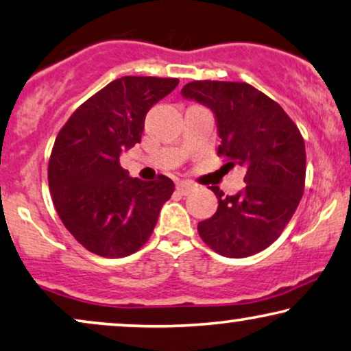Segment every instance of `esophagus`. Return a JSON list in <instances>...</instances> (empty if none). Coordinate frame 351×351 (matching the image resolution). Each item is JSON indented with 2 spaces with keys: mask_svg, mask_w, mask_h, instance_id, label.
<instances>
[{
  "mask_svg": "<svg viewBox=\"0 0 351 351\" xmlns=\"http://www.w3.org/2000/svg\"><path fill=\"white\" fill-rule=\"evenodd\" d=\"M191 189H192V184H191L189 181H178V182H176V191L180 192L181 195L189 194Z\"/></svg>",
  "mask_w": 351,
  "mask_h": 351,
  "instance_id": "obj_1",
  "label": "esophagus"
}]
</instances>
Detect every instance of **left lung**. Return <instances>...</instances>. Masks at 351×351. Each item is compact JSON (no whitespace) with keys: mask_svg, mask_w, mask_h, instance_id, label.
Segmentation results:
<instances>
[{"mask_svg":"<svg viewBox=\"0 0 351 351\" xmlns=\"http://www.w3.org/2000/svg\"><path fill=\"white\" fill-rule=\"evenodd\" d=\"M181 93L215 112L218 156L246 170L239 194L210 187L219 205L197 226L199 235L226 258L259 253L278 239L304 195V138L278 103L246 82L194 81Z\"/></svg>","mask_w":351,"mask_h":351,"instance_id":"obj_1","label":"left lung"}]
</instances>
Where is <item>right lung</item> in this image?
Instances as JSON below:
<instances>
[{"instance_id": "add662e5", "label": "right lung", "mask_w": 351, "mask_h": 351, "mask_svg": "<svg viewBox=\"0 0 351 351\" xmlns=\"http://www.w3.org/2000/svg\"><path fill=\"white\" fill-rule=\"evenodd\" d=\"M176 77L124 76L82 103L58 132L47 167L49 191L63 226L103 258L136 253L157 224L175 184L130 178L119 156L141 141L147 111Z\"/></svg>"}]
</instances>
